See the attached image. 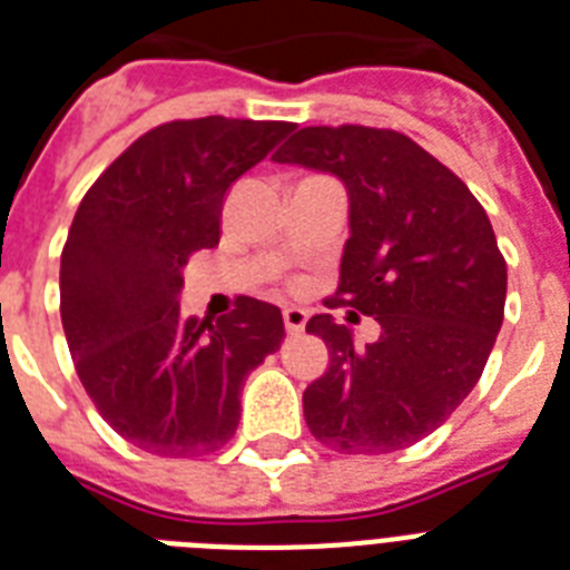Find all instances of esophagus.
Instances as JSON below:
<instances>
[{
  "mask_svg": "<svg viewBox=\"0 0 570 570\" xmlns=\"http://www.w3.org/2000/svg\"><path fill=\"white\" fill-rule=\"evenodd\" d=\"M284 325L289 337H298V334L304 331V325H307V311H302V307H286Z\"/></svg>",
  "mask_w": 570,
  "mask_h": 570,
  "instance_id": "1",
  "label": "esophagus"
}]
</instances>
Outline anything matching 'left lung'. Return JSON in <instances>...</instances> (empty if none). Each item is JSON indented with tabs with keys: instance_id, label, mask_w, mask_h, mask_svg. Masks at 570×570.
<instances>
[{
	"instance_id": "8db88e82",
	"label": "left lung",
	"mask_w": 570,
	"mask_h": 570,
	"mask_svg": "<svg viewBox=\"0 0 570 570\" xmlns=\"http://www.w3.org/2000/svg\"><path fill=\"white\" fill-rule=\"evenodd\" d=\"M275 163L343 180L352 236L325 304L381 325L361 348L331 313L307 322L331 361L304 390L307 429L348 455L405 450L468 399L494 348L505 307L494 227L473 191L396 129L304 127Z\"/></svg>"
}]
</instances>
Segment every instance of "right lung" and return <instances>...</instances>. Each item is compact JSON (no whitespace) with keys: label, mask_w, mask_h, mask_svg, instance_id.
Listing matches in <instances>:
<instances>
[{"label":"right lung","mask_w":570,"mask_h":570,"mask_svg":"<svg viewBox=\"0 0 570 570\" xmlns=\"http://www.w3.org/2000/svg\"><path fill=\"white\" fill-rule=\"evenodd\" d=\"M293 129L209 115L132 141L76 209L61 325L102 420L132 446L195 459L230 441L250 370L284 343L275 304L242 295L218 322L183 316V266L222 236L224 195Z\"/></svg>","instance_id":"1"}]
</instances>
